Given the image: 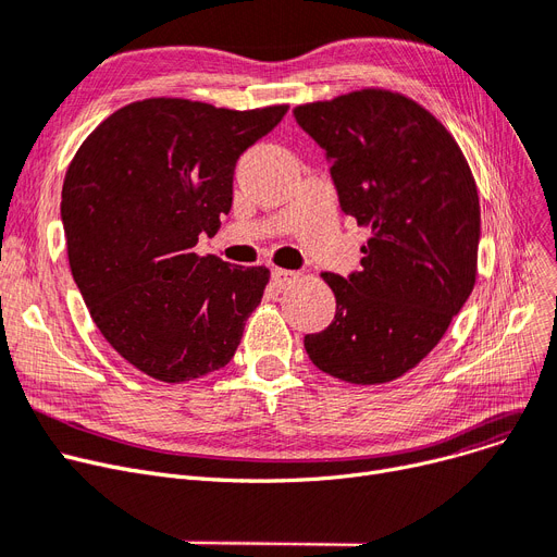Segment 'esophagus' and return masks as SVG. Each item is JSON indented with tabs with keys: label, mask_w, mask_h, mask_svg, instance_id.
Returning <instances> with one entry per match:
<instances>
[{
	"label": "esophagus",
	"mask_w": 557,
	"mask_h": 557,
	"mask_svg": "<svg viewBox=\"0 0 557 557\" xmlns=\"http://www.w3.org/2000/svg\"><path fill=\"white\" fill-rule=\"evenodd\" d=\"M296 277H298V273H294V271H284V269H273V271H271V280H273V284H275L277 288L292 286V284L296 282Z\"/></svg>",
	"instance_id": "obj_1"
}]
</instances>
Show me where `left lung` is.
Masks as SVG:
<instances>
[{"label": "left lung", "mask_w": 557, "mask_h": 557, "mask_svg": "<svg viewBox=\"0 0 557 557\" xmlns=\"http://www.w3.org/2000/svg\"><path fill=\"white\" fill-rule=\"evenodd\" d=\"M294 117L325 150L338 207L371 230L359 271L321 273L336 313L305 336V350L338 380H396L442 342L473 292L471 168L437 117L392 90H355L296 107Z\"/></svg>", "instance_id": "1"}]
</instances>
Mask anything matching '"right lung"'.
Segmentation results:
<instances>
[{
  "label": "right lung",
  "mask_w": 557,
  "mask_h": 557,
  "mask_svg": "<svg viewBox=\"0 0 557 557\" xmlns=\"http://www.w3.org/2000/svg\"><path fill=\"white\" fill-rule=\"evenodd\" d=\"M286 111L143 100L72 159L61 193L72 277L111 348L150 377L186 382L234 357L269 269L196 246L232 209L238 157Z\"/></svg>",
  "instance_id": "obj_1"
}]
</instances>
